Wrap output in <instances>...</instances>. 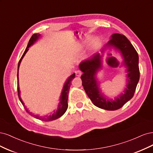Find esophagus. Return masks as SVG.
<instances>
[{
    "label": "esophagus",
    "instance_id": "1",
    "mask_svg": "<svg viewBox=\"0 0 153 153\" xmlns=\"http://www.w3.org/2000/svg\"><path fill=\"white\" fill-rule=\"evenodd\" d=\"M75 73H76V76H78V77H79L82 75V72L81 71H77L75 72Z\"/></svg>",
    "mask_w": 153,
    "mask_h": 153
}]
</instances>
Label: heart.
I'll list each match as a JSON object with an SVG mask.
<instances>
[{
  "mask_svg": "<svg viewBox=\"0 0 153 153\" xmlns=\"http://www.w3.org/2000/svg\"><path fill=\"white\" fill-rule=\"evenodd\" d=\"M97 43H98V41H96V42H95V44H97Z\"/></svg>",
  "mask_w": 153,
  "mask_h": 153,
  "instance_id": "obj_1",
  "label": "heart"
}]
</instances>
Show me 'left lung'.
Segmentation results:
<instances>
[{
    "instance_id": "8db88e82",
    "label": "left lung",
    "mask_w": 153,
    "mask_h": 153,
    "mask_svg": "<svg viewBox=\"0 0 153 153\" xmlns=\"http://www.w3.org/2000/svg\"><path fill=\"white\" fill-rule=\"evenodd\" d=\"M106 46H113L120 52L123 65L126 68V87L124 93L120 97L114 100H109L101 92L96 75L102 67L103 55L99 53H95L91 58L81 62L79 67L83 72L81 77L82 85L93 104L100 109L115 111L121 108L134 95L140 78L139 56L128 39L120 33L112 34Z\"/></svg>"
}]
</instances>
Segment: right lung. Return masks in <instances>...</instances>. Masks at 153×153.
Instances as JSON below:
<instances>
[{
    "label": "right lung",
    "instance_id": "obj_1",
    "mask_svg": "<svg viewBox=\"0 0 153 153\" xmlns=\"http://www.w3.org/2000/svg\"><path fill=\"white\" fill-rule=\"evenodd\" d=\"M41 34H38V33H35V34H33L32 36L31 37L30 39L29 40V42L28 43V45L27 47L26 48L25 51L24 53L23 54L22 56L21 57L20 60L19 61L18 63V74H17V79H18V85H17V89H18V97H19V99L20 100V102H22V105L24 106L25 109V111L28 113L29 114L30 116L36 117V119L38 120H40L42 121H51L53 120H55L58 118L62 116H63L64 114V113H65L67 109L68 108V92H69V90H70V86L71 85V81L75 77V73H74L72 75H71L67 79V81L65 82V85L63 86V90L62 91V94L60 98V102H59L58 105V108H57V110L56 111H55L53 112V114L50 116H40L39 115H35V114H33L32 112H30L29 111H28V109L25 107V106L24 105V103L23 102V101L22 100V98L20 97V95H19V82H18V69H19V65H20V63L22 60L23 58L24 57V56L25 55L26 53L28 51V48L30 47V46H32L33 43H35V42L37 40L39 39V37H40Z\"/></svg>",
    "mask_w": 153,
    "mask_h": 153
}]
</instances>
